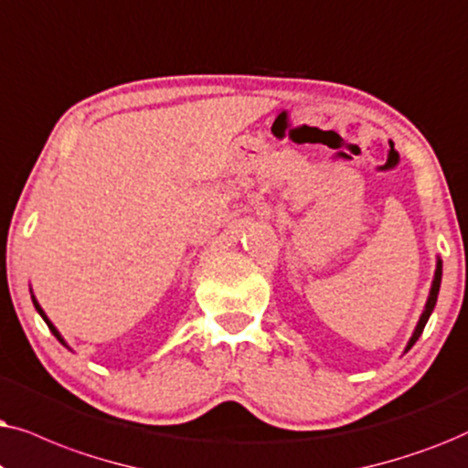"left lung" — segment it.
Returning a JSON list of instances; mask_svg holds the SVG:
<instances>
[{"instance_id": "left-lung-1", "label": "left lung", "mask_w": 468, "mask_h": 468, "mask_svg": "<svg viewBox=\"0 0 468 468\" xmlns=\"http://www.w3.org/2000/svg\"><path fill=\"white\" fill-rule=\"evenodd\" d=\"M441 276H443V263H441V259H439L437 261V271H434V280H432V289H430V295H428V302H426V310H423V313H421V319H420V323H417L413 335H410V340H409V345H407V351L415 345L417 338H420L421 332H423V327H426V323L430 319V314H432L434 306H437V297H439V289H441Z\"/></svg>"}]
</instances>
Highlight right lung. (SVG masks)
I'll return each instance as SVG.
<instances>
[{
  "instance_id": "add662e5",
  "label": "right lung",
  "mask_w": 468,
  "mask_h": 468,
  "mask_svg": "<svg viewBox=\"0 0 468 468\" xmlns=\"http://www.w3.org/2000/svg\"><path fill=\"white\" fill-rule=\"evenodd\" d=\"M31 299H34V297H31ZM34 306H36V310H38V313H40V316H42V319H45V321H47V325H48V329H51V332H53V335H55V338H58V340L61 342V345H66V342H64V338H61V335H59V332H58V329H55V327H53V323L47 319L45 310H42V308L38 306V302H36V299H34Z\"/></svg>"
}]
</instances>
